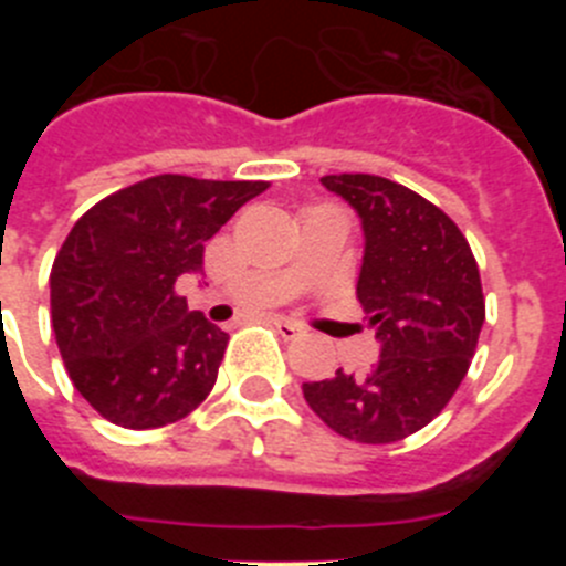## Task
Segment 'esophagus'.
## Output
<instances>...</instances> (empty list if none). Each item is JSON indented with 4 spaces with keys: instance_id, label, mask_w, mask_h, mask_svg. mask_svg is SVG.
<instances>
[{
    "instance_id": "34e87169",
    "label": "esophagus",
    "mask_w": 566,
    "mask_h": 566,
    "mask_svg": "<svg viewBox=\"0 0 566 566\" xmlns=\"http://www.w3.org/2000/svg\"><path fill=\"white\" fill-rule=\"evenodd\" d=\"M272 323H274V328H277V332L283 334V337H286V339L303 337V334H306V328L297 326V323H292V319H286V317H274Z\"/></svg>"
}]
</instances>
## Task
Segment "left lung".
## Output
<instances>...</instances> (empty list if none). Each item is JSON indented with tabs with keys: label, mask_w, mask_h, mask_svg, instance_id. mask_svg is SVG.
I'll list each match as a JSON object with an SVG mask.
<instances>
[{
	"label": "left lung",
	"mask_w": 566,
	"mask_h": 566,
	"mask_svg": "<svg viewBox=\"0 0 566 566\" xmlns=\"http://www.w3.org/2000/svg\"><path fill=\"white\" fill-rule=\"evenodd\" d=\"M319 181L363 223L357 300L382 352L368 374L303 382V397L339 437L399 442L439 417L468 374L484 323L476 258L457 223L402 184L363 172Z\"/></svg>",
	"instance_id": "obj_1"
}]
</instances>
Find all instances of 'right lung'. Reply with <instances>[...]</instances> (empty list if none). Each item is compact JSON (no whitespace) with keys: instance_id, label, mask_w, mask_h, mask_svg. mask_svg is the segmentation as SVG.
<instances>
[{"instance_id":"right-lung-1","label":"right lung","mask_w":566,"mask_h":566,"mask_svg":"<svg viewBox=\"0 0 566 566\" xmlns=\"http://www.w3.org/2000/svg\"><path fill=\"white\" fill-rule=\"evenodd\" d=\"M266 187L155 175L70 229L50 272L53 334L76 391L104 419L147 431L209 397L229 334L189 312L175 280L203 272V243Z\"/></svg>"}]
</instances>
